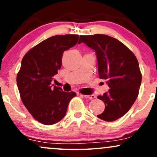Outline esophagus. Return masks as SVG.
<instances>
[{"instance_id": "esophagus-1", "label": "esophagus", "mask_w": 157, "mask_h": 157, "mask_svg": "<svg viewBox=\"0 0 157 157\" xmlns=\"http://www.w3.org/2000/svg\"><path fill=\"white\" fill-rule=\"evenodd\" d=\"M82 96H83L85 98H86V99H90V100H91V99H94L95 97H96V96H95L94 94H91V95H82Z\"/></svg>"}]
</instances>
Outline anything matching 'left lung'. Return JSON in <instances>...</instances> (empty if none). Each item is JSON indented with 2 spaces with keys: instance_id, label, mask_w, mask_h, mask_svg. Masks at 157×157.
I'll return each instance as SVG.
<instances>
[{
  "instance_id": "1",
  "label": "left lung",
  "mask_w": 157,
  "mask_h": 157,
  "mask_svg": "<svg viewBox=\"0 0 157 157\" xmlns=\"http://www.w3.org/2000/svg\"><path fill=\"white\" fill-rule=\"evenodd\" d=\"M94 50L100 79L107 80L110 89L97 98L105 103L99 118L112 122L125 114L139 94L142 75L137 59L127 46L106 35H80L78 44Z\"/></svg>"
}]
</instances>
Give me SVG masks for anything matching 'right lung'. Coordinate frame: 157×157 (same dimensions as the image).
<instances>
[{"label":"right lung","mask_w":157,"mask_h":157,"mask_svg":"<svg viewBox=\"0 0 157 157\" xmlns=\"http://www.w3.org/2000/svg\"><path fill=\"white\" fill-rule=\"evenodd\" d=\"M78 39L77 35L52 36L31 48L21 61L17 75L21 100L32 116L44 125L60 121L70 100L76 96L74 91L65 92L51 82L60 69L64 51L75 46Z\"/></svg>","instance_id":"add662e5"}]
</instances>
